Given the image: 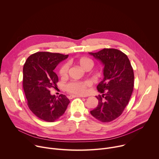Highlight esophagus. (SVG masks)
Returning <instances> with one entry per match:
<instances>
[{"label":"esophagus","mask_w":159,"mask_h":159,"mask_svg":"<svg viewBox=\"0 0 159 159\" xmlns=\"http://www.w3.org/2000/svg\"><path fill=\"white\" fill-rule=\"evenodd\" d=\"M75 97H83V96L81 95H69V98H75Z\"/></svg>","instance_id":"esophagus-1"}]
</instances>
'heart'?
Instances as JSON below:
<instances>
[{
  "label": "heart",
  "mask_w": 159,
  "mask_h": 159,
  "mask_svg": "<svg viewBox=\"0 0 159 159\" xmlns=\"http://www.w3.org/2000/svg\"><path fill=\"white\" fill-rule=\"evenodd\" d=\"M76 62L83 69L86 70L91 69L93 66V61L89 57H81L76 60ZM68 66L63 64L59 70V75L62 78H65L67 76ZM90 85V83L88 81H73L66 84V90L70 93L78 95H83L86 93L88 87Z\"/></svg>",
  "instance_id": "heart-1"
}]
</instances>
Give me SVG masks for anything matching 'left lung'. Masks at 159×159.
Instances as JSON below:
<instances>
[{
    "instance_id": "left-lung-1",
    "label": "left lung",
    "mask_w": 159,
    "mask_h": 159,
    "mask_svg": "<svg viewBox=\"0 0 159 159\" xmlns=\"http://www.w3.org/2000/svg\"><path fill=\"white\" fill-rule=\"evenodd\" d=\"M104 65L103 80L97 89L102 93L96 96L97 107L91 114L102 122H109L119 117L124 111L132 95L134 72L128 56L117 49L103 48L89 52Z\"/></svg>"
}]
</instances>
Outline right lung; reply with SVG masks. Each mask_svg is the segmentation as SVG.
Listing matches in <instances>:
<instances>
[{
  "instance_id": "1",
  "label": "right lung",
  "mask_w": 159,
  "mask_h": 159,
  "mask_svg": "<svg viewBox=\"0 0 159 159\" xmlns=\"http://www.w3.org/2000/svg\"><path fill=\"white\" fill-rule=\"evenodd\" d=\"M68 55L38 52L26 59L23 66V86L30 111L39 119L54 122L65 112L69 100L65 95L57 98L50 89L56 88L58 76L54 70Z\"/></svg>"
}]
</instances>
